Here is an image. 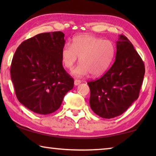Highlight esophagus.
Returning a JSON list of instances; mask_svg holds the SVG:
<instances>
[{"label":"esophagus","instance_id":"obj_1","mask_svg":"<svg viewBox=\"0 0 156 156\" xmlns=\"http://www.w3.org/2000/svg\"><path fill=\"white\" fill-rule=\"evenodd\" d=\"M81 83V81L79 80H74V85L75 86H78V84H80Z\"/></svg>","mask_w":156,"mask_h":156}]
</instances>
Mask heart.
Here are the masks:
<instances>
[{
	"label": "heart",
	"mask_w": 156,
	"mask_h": 156,
	"mask_svg": "<svg viewBox=\"0 0 156 156\" xmlns=\"http://www.w3.org/2000/svg\"><path fill=\"white\" fill-rule=\"evenodd\" d=\"M115 54V47L111 41L82 35L73 39L72 45L67 44L63 47L61 61L66 69L71 70L79 58L81 63L73 70L72 74L76 77H84L91 73L97 77L108 70Z\"/></svg>",
	"instance_id": "1"
}]
</instances>
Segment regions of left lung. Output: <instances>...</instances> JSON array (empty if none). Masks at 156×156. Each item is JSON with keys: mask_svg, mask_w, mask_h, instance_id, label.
<instances>
[{"mask_svg": "<svg viewBox=\"0 0 156 156\" xmlns=\"http://www.w3.org/2000/svg\"><path fill=\"white\" fill-rule=\"evenodd\" d=\"M115 59L98 80L87 83L89 104L101 118H115L125 112L138 98L145 73L144 62L126 36L116 42Z\"/></svg>", "mask_w": 156, "mask_h": 156, "instance_id": "1", "label": "left lung"}]
</instances>
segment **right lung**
I'll list each match as a JSON object with an SVG mask.
<instances>
[{"label": "right lung", "mask_w": 156, "mask_h": 156, "mask_svg": "<svg viewBox=\"0 0 156 156\" xmlns=\"http://www.w3.org/2000/svg\"><path fill=\"white\" fill-rule=\"evenodd\" d=\"M64 37L61 31L39 34L23 42L13 57L10 73L16 95L34 113L56 112L73 87L61 61Z\"/></svg>", "instance_id": "right-lung-1"}]
</instances>
